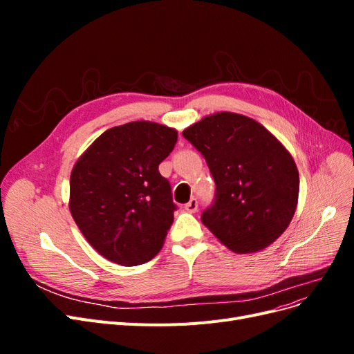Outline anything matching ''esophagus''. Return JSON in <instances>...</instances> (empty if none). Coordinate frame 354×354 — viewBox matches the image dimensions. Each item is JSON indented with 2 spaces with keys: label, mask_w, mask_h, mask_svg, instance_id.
Listing matches in <instances>:
<instances>
[{
  "label": "esophagus",
  "mask_w": 354,
  "mask_h": 354,
  "mask_svg": "<svg viewBox=\"0 0 354 354\" xmlns=\"http://www.w3.org/2000/svg\"><path fill=\"white\" fill-rule=\"evenodd\" d=\"M185 209L190 214H194L198 211V201L196 199H190L186 205H185Z\"/></svg>",
  "instance_id": "1"
}]
</instances>
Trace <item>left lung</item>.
I'll return each instance as SVG.
<instances>
[{
  "label": "left lung",
  "mask_w": 354,
  "mask_h": 354,
  "mask_svg": "<svg viewBox=\"0 0 354 354\" xmlns=\"http://www.w3.org/2000/svg\"><path fill=\"white\" fill-rule=\"evenodd\" d=\"M183 136L205 158L217 186L202 223L233 252L272 245L298 203L299 176L288 149L260 122L233 112L203 116Z\"/></svg>",
  "instance_id": "left-lung-1"
}]
</instances>
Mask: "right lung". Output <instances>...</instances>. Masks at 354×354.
I'll return each mask as SVG.
<instances>
[{"label":"right lung","mask_w":354,"mask_h":354,"mask_svg":"<svg viewBox=\"0 0 354 354\" xmlns=\"http://www.w3.org/2000/svg\"><path fill=\"white\" fill-rule=\"evenodd\" d=\"M176 142V128L133 121L106 130L75 162L69 209L104 259L137 266L162 248L176 205L158 167Z\"/></svg>","instance_id":"1"}]
</instances>
